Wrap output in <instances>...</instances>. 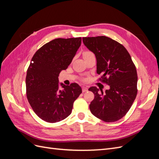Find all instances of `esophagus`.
Masks as SVG:
<instances>
[{"instance_id": "1", "label": "esophagus", "mask_w": 159, "mask_h": 159, "mask_svg": "<svg viewBox=\"0 0 159 159\" xmlns=\"http://www.w3.org/2000/svg\"><path fill=\"white\" fill-rule=\"evenodd\" d=\"M88 90V88L87 87H82V91L83 92H85V91H87Z\"/></svg>"}]
</instances>
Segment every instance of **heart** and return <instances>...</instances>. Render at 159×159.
I'll return each instance as SVG.
<instances>
[{
    "label": "heart",
    "instance_id": "obj_1",
    "mask_svg": "<svg viewBox=\"0 0 159 159\" xmlns=\"http://www.w3.org/2000/svg\"><path fill=\"white\" fill-rule=\"evenodd\" d=\"M92 54V53H91L90 51H85V52H84L83 55H84V56H86V55H88V54Z\"/></svg>",
    "mask_w": 159,
    "mask_h": 159
}]
</instances>
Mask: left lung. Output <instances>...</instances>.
Returning <instances> with one entry per match:
<instances>
[{"instance_id":"obj_1","label":"left lung","mask_w":159,"mask_h":159,"mask_svg":"<svg viewBox=\"0 0 159 159\" xmlns=\"http://www.w3.org/2000/svg\"><path fill=\"white\" fill-rule=\"evenodd\" d=\"M83 42L95 54L99 80L109 85L105 93L96 87L89 105L91 113L105 122H115L123 117L131 108L137 94L136 67L122 44L107 36L84 37Z\"/></svg>"}]
</instances>
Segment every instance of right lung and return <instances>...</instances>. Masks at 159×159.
I'll return each mask as SVG.
<instances>
[{"instance_id":"obj_1","label":"right lung","mask_w":159,"mask_h":159,"mask_svg":"<svg viewBox=\"0 0 159 159\" xmlns=\"http://www.w3.org/2000/svg\"><path fill=\"white\" fill-rule=\"evenodd\" d=\"M81 43V38H56L33 56L26 78V96L34 113L44 121L56 123L71 114L75 100L82 92L76 83L61 84L58 76L68 68Z\"/></svg>"}]
</instances>
